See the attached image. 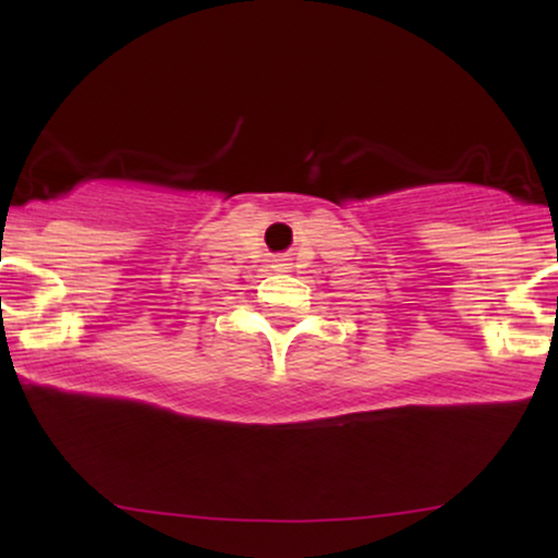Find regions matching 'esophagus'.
Returning a JSON list of instances; mask_svg holds the SVG:
<instances>
[{
  "mask_svg": "<svg viewBox=\"0 0 558 558\" xmlns=\"http://www.w3.org/2000/svg\"><path fill=\"white\" fill-rule=\"evenodd\" d=\"M272 267H275V270L286 272L288 267H291V262H288V254H280V257H275V259H272Z\"/></svg>",
  "mask_w": 558,
  "mask_h": 558,
  "instance_id": "esophagus-1",
  "label": "esophagus"
}]
</instances>
